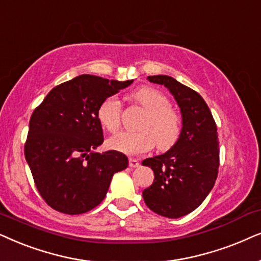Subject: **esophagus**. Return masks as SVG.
<instances>
[{
    "mask_svg": "<svg viewBox=\"0 0 261 261\" xmlns=\"http://www.w3.org/2000/svg\"><path fill=\"white\" fill-rule=\"evenodd\" d=\"M128 166L131 168H136V167H140V162L136 159H128Z\"/></svg>",
    "mask_w": 261,
    "mask_h": 261,
    "instance_id": "1",
    "label": "esophagus"
}]
</instances>
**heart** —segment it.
<instances>
[{"mask_svg":"<svg viewBox=\"0 0 261 261\" xmlns=\"http://www.w3.org/2000/svg\"><path fill=\"white\" fill-rule=\"evenodd\" d=\"M137 105L145 111L136 133H120L107 141L113 150L137 156L148 152L154 145L159 150H168L179 141L181 135V118L171 107L167 95L154 87H141L131 94ZM121 105L114 96L102 100L96 111L99 123L109 133H116L120 126Z\"/></svg>","mask_w":261,"mask_h":261,"instance_id":"b5f03b06","label":"heart"}]
</instances>
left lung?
Returning a JSON list of instances; mask_svg holds the SVG:
<instances>
[{"label":"left lung","mask_w":261,"mask_h":261,"mask_svg":"<svg viewBox=\"0 0 261 261\" xmlns=\"http://www.w3.org/2000/svg\"><path fill=\"white\" fill-rule=\"evenodd\" d=\"M174 95L181 111L179 141L162 155L145 159L142 165L154 171V182L143 191L149 209L168 218L192 213L203 203L217 179L220 144L217 126L204 99L196 90L171 76H148Z\"/></svg>","instance_id":"1"}]
</instances>
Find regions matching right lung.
<instances>
[{
	"mask_svg": "<svg viewBox=\"0 0 261 261\" xmlns=\"http://www.w3.org/2000/svg\"><path fill=\"white\" fill-rule=\"evenodd\" d=\"M131 83L80 75L52 88L33 111L25 158L38 192L54 210L80 215L94 209L114 173L127 167L123 152L93 150L103 142L99 105Z\"/></svg>",
	"mask_w": 261,
	"mask_h": 261,
	"instance_id": "obj_1",
	"label": "right lung"
}]
</instances>
